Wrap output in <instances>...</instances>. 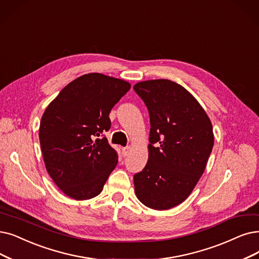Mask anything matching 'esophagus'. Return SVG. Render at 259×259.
I'll return each mask as SVG.
<instances>
[{"label":"esophagus","instance_id":"obj_1","mask_svg":"<svg viewBox=\"0 0 259 259\" xmlns=\"http://www.w3.org/2000/svg\"><path fill=\"white\" fill-rule=\"evenodd\" d=\"M130 151H131V148H130V147L123 148V149H122V154H123V156H127L128 153H130Z\"/></svg>","mask_w":259,"mask_h":259}]
</instances>
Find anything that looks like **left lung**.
<instances>
[{
	"label": "left lung",
	"instance_id": "1",
	"mask_svg": "<svg viewBox=\"0 0 259 259\" xmlns=\"http://www.w3.org/2000/svg\"><path fill=\"white\" fill-rule=\"evenodd\" d=\"M134 90L150 113L149 160L135 174L138 200L167 210L188 198L201 179L213 147L212 124L190 92L169 79L139 81Z\"/></svg>",
	"mask_w": 259,
	"mask_h": 259
}]
</instances>
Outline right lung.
I'll return each mask as SVG.
<instances>
[{
	"mask_svg": "<svg viewBox=\"0 0 259 259\" xmlns=\"http://www.w3.org/2000/svg\"><path fill=\"white\" fill-rule=\"evenodd\" d=\"M130 89L126 80L88 73L69 82L46 108L41 152L51 179L69 198L99 195L116 168L117 152L101 135L110 128V110Z\"/></svg>",
	"mask_w": 259,
	"mask_h": 259,
	"instance_id": "obj_1",
	"label": "right lung"
}]
</instances>
